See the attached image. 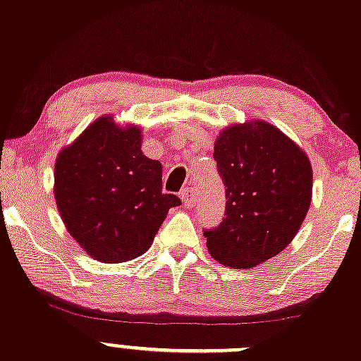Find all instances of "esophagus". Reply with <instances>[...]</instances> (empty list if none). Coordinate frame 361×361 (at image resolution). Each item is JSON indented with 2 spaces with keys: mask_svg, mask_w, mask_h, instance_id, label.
<instances>
[{
  "mask_svg": "<svg viewBox=\"0 0 361 361\" xmlns=\"http://www.w3.org/2000/svg\"><path fill=\"white\" fill-rule=\"evenodd\" d=\"M181 199H183V204L187 207H192L193 204L197 202V199H195V192H193V188H183V190H181Z\"/></svg>",
  "mask_w": 361,
  "mask_h": 361,
  "instance_id": "esophagus-1",
  "label": "esophagus"
}]
</instances>
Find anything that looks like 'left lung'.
I'll use <instances>...</instances> for the list:
<instances>
[{
	"mask_svg": "<svg viewBox=\"0 0 361 361\" xmlns=\"http://www.w3.org/2000/svg\"><path fill=\"white\" fill-rule=\"evenodd\" d=\"M225 183V218L206 228L207 249L230 268H254L282 252L310 209L313 173L306 154L264 121L226 128L214 145Z\"/></svg>",
	"mask_w": 361,
	"mask_h": 361,
	"instance_id": "1",
	"label": "left lung"
}]
</instances>
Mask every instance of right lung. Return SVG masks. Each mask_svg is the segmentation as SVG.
<instances>
[{"label":"right lung","instance_id":"add662e5","mask_svg":"<svg viewBox=\"0 0 361 361\" xmlns=\"http://www.w3.org/2000/svg\"><path fill=\"white\" fill-rule=\"evenodd\" d=\"M55 199L67 230L102 263H124L145 252L171 207L162 166L142 152L140 128L100 117L55 164Z\"/></svg>","mask_w":361,"mask_h":361}]
</instances>
